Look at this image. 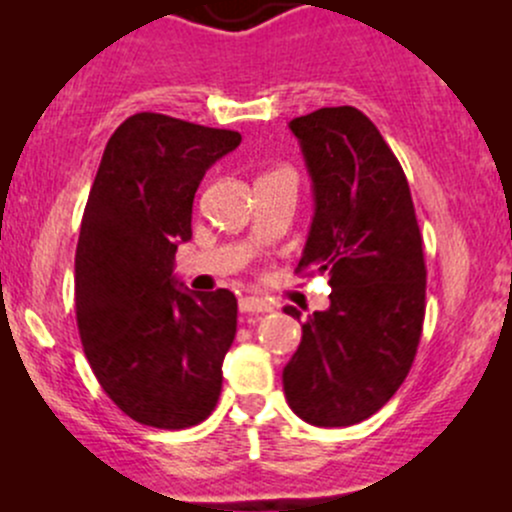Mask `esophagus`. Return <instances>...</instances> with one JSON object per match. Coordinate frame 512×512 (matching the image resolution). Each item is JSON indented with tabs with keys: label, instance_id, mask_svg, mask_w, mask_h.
Returning <instances> with one entry per match:
<instances>
[{
	"label": "esophagus",
	"instance_id": "34e87169",
	"mask_svg": "<svg viewBox=\"0 0 512 512\" xmlns=\"http://www.w3.org/2000/svg\"><path fill=\"white\" fill-rule=\"evenodd\" d=\"M237 307H240L242 314H265V312H272V304L265 302V299H260V297H242Z\"/></svg>",
	"mask_w": 512,
	"mask_h": 512
}]
</instances>
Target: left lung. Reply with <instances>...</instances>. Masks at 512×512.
<instances>
[{
    "instance_id": "obj_1",
    "label": "left lung",
    "mask_w": 512,
    "mask_h": 512,
    "mask_svg": "<svg viewBox=\"0 0 512 512\" xmlns=\"http://www.w3.org/2000/svg\"><path fill=\"white\" fill-rule=\"evenodd\" d=\"M289 131L314 193L297 272H327L332 304L302 324L282 384L302 421L352 426L376 414L414 364L426 314L421 230L404 168L359 108H319L292 118Z\"/></svg>"
}]
</instances>
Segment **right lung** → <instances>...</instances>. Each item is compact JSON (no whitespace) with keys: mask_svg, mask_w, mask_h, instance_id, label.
<instances>
[{"mask_svg":"<svg viewBox=\"0 0 512 512\" xmlns=\"http://www.w3.org/2000/svg\"><path fill=\"white\" fill-rule=\"evenodd\" d=\"M237 131L136 113L108 138L76 245V322L101 389L133 421L190 428L213 414L237 332L230 289L195 294L173 275L193 237L205 170Z\"/></svg>","mask_w":512,"mask_h":512,"instance_id":"1","label":"right lung"}]
</instances>
